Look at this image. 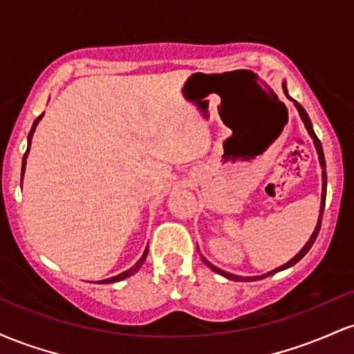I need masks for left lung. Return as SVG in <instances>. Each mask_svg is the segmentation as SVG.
<instances>
[{"instance_id": "8db88e82", "label": "left lung", "mask_w": 354, "mask_h": 354, "mask_svg": "<svg viewBox=\"0 0 354 354\" xmlns=\"http://www.w3.org/2000/svg\"><path fill=\"white\" fill-rule=\"evenodd\" d=\"M283 91H284V95H286V98H290V95H288V89H286V83H283ZM291 100V98H290ZM295 101V100H293ZM295 106H296V109H298V113H299V116H301V120H303V123H304V126H306V129H308V133H310V136L313 138V143H315V146H316V151H318V158H319V165H321V168H323V193H321V209H319V218H318V225H316V228H315V231H313V234H311V238H310V241L306 243V245L303 246V250L299 251L298 254L295 256L293 259H290V261L286 263V265H283V266H279V268H276V270H273V271H270V273H266V274H263V276H236V274H231V273H226V271H223V270H219V268H216V266H213L211 265L209 261H206L205 258H203V261L206 263V265H208L211 270L214 271V273H218V274H221V276H225V278H228V279H233V281H254V279H261V278H266V276H271V274H274V273H278V271H281V270H286V268H290V266H293V265H296V263L299 261V259L303 258L304 254L308 253V251H310V248L313 246V243H315V239H316V236H318V233H319V228H321V218H323V211H324V201H326V163H324V154H323V146H321V143H319V140H318V136L315 135V131H313V126H311V121H310V116H308V113L304 111V108L301 106V104L299 103H296L295 101Z\"/></svg>"}]
</instances>
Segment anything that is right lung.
<instances>
[{
    "label": "right lung",
    "instance_id": "1",
    "mask_svg": "<svg viewBox=\"0 0 354 354\" xmlns=\"http://www.w3.org/2000/svg\"><path fill=\"white\" fill-rule=\"evenodd\" d=\"M41 118H43V115H39L38 118H36V120H35V123H33V128H31L30 135H28V149H26V153H24V158H23V168H21V171H23V173H24V165H26V156H28V151H30L31 138H33V133H35V128H36V124H38V121H39V120H41ZM146 256H148V248H146V250H145V253H143V256H141V258H140V261H138L135 266H133V268H129V270H128V271H124V273H121V274H118V276H113V278L103 279V281H100V283H116V281H121V279L128 278V276L135 274V273H136V271H138V270H140V268H141V266H143V263H145Z\"/></svg>",
    "mask_w": 354,
    "mask_h": 354
}]
</instances>
